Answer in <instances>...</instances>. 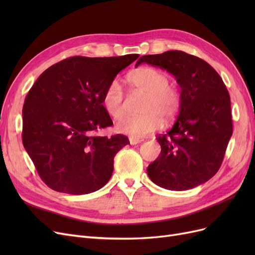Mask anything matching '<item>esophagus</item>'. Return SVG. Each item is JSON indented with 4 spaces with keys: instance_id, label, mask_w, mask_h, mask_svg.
<instances>
[{
    "instance_id": "esophagus-1",
    "label": "esophagus",
    "mask_w": 255,
    "mask_h": 255,
    "mask_svg": "<svg viewBox=\"0 0 255 255\" xmlns=\"http://www.w3.org/2000/svg\"><path fill=\"white\" fill-rule=\"evenodd\" d=\"M142 140L141 139H139V138H136V137H129V143L130 144H137V143H139V142H141Z\"/></svg>"
}]
</instances>
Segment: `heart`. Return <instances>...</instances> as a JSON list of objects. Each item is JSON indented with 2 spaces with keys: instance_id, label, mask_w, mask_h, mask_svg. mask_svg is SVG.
<instances>
[{
  "instance_id": "b5f03b06",
  "label": "heart",
  "mask_w": 255,
  "mask_h": 255,
  "mask_svg": "<svg viewBox=\"0 0 255 255\" xmlns=\"http://www.w3.org/2000/svg\"><path fill=\"white\" fill-rule=\"evenodd\" d=\"M129 88L141 92L145 99L141 104L140 115L123 116L116 129L132 137H143L161 126V119L170 121L179 112L180 91L169 83L170 75L152 67H142L130 72L127 78ZM101 102L103 109L113 118H119L125 112V94L119 82L112 81L104 89Z\"/></svg>"
}]
</instances>
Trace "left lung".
<instances>
[{
	"mask_svg": "<svg viewBox=\"0 0 255 255\" xmlns=\"http://www.w3.org/2000/svg\"><path fill=\"white\" fill-rule=\"evenodd\" d=\"M142 63L165 69L182 89L179 116L156 137L161 151L148 175L170 190L199 186L219 170L233 133L229 91L210 64L183 51L141 56L136 67Z\"/></svg>",
	"mask_w": 255,
	"mask_h": 255,
	"instance_id": "obj_1",
	"label": "left lung"
}]
</instances>
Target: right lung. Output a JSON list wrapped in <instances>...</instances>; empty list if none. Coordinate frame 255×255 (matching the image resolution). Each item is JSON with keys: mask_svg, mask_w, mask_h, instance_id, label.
Here are the masks:
<instances>
[{"mask_svg": "<svg viewBox=\"0 0 255 255\" xmlns=\"http://www.w3.org/2000/svg\"><path fill=\"white\" fill-rule=\"evenodd\" d=\"M138 54L69 57L40 74L22 110V142L41 180L55 191L90 194L114 171V157L128 138L95 136L113 126L102 106L104 89Z\"/></svg>", "mask_w": 255, "mask_h": 255, "instance_id": "obj_1", "label": "right lung"}]
</instances>
